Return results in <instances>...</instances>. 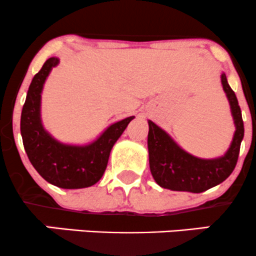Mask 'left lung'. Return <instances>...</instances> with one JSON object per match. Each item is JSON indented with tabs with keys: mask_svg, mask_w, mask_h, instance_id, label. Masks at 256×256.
<instances>
[{
	"mask_svg": "<svg viewBox=\"0 0 256 256\" xmlns=\"http://www.w3.org/2000/svg\"><path fill=\"white\" fill-rule=\"evenodd\" d=\"M220 82L230 102L236 125L232 144L222 157L202 160L185 152L166 131L148 120L150 169L160 186L174 192H202L224 182L234 170L244 137V124L238 99L224 74L220 76Z\"/></svg>",
	"mask_w": 256,
	"mask_h": 256,
	"instance_id": "left-lung-1",
	"label": "left lung"
}]
</instances>
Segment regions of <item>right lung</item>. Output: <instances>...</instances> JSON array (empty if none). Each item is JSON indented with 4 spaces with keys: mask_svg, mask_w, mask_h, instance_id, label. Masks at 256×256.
Masks as SVG:
<instances>
[{
    "mask_svg": "<svg viewBox=\"0 0 256 256\" xmlns=\"http://www.w3.org/2000/svg\"><path fill=\"white\" fill-rule=\"evenodd\" d=\"M60 60L50 58L34 76L20 116V134L29 160L48 182L62 189L92 186L103 176L110 150L135 116L112 124L86 146L64 144L54 138L42 124L40 106L44 83Z\"/></svg>",
    "mask_w": 256,
    "mask_h": 256,
    "instance_id": "1",
    "label": "right lung"
}]
</instances>
